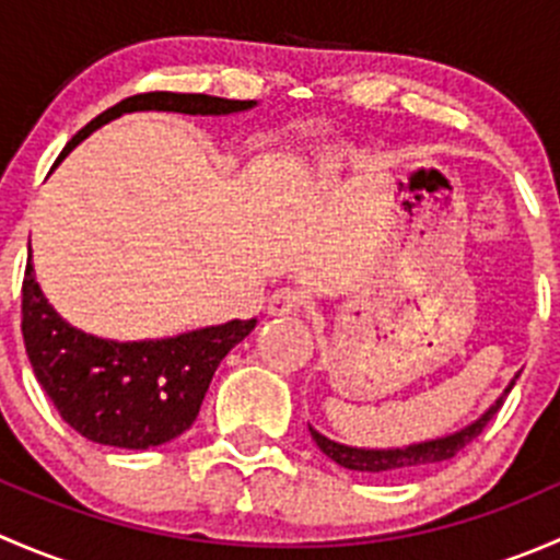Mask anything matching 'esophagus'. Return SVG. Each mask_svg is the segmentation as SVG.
I'll list each match as a JSON object with an SVG mask.
<instances>
[{
	"label": "esophagus",
	"mask_w": 560,
	"mask_h": 560,
	"mask_svg": "<svg viewBox=\"0 0 560 560\" xmlns=\"http://www.w3.org/2000/svg\"><path fill=\"white\" fill-rule=\"evenodd\" d=\"M303 306H306V298H303V292H298V290H279V292H273V295H270L268 314H273V316L298 314Z\"/></svg>",
	"instance_id": "esophagus-1"
}]
</instances>
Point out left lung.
Listing matches in <instances>:
<instances>
[{
    "label": "left lung",
    "instance_id": "obj_1",
    "mask_svg": "<svg viewBox=\"0 0 560 560\" xmlns=\"http://www.w3.org/2000/svg\"><path fill=\"white\" fill-rule=\"evenodd\" d=\"M515 380H512V385L504 389V395H501V398L495 400V404L490 406L477 422H471V425L463 428V431L453 433V436L433 439V442L409 444V447H400V450H358V447H347V444L330 442V439H325L319 431H314V428H308V431H312L316 447L330 457V460H336L338 466L352 468V471L393 474V477H400V474H409V471H417V468L433 466V463L450 460V457H455L463 447H466V444H471L474 439L485 431V425L493 420L495 411L504 406L506 393L515 387Z\"/></svg>",
    "mask_w": 560,
    "mask_h": 560
}]
</instances>
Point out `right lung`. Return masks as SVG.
<instances>
[{"instance_id": "1", "label": "right lung", "mask_w": 560, "mask_h": 560, "mask_svg": "<svg viewBox=\"0 0 560 560\" xmlns=\"http://www.w3.org/2000/svg\"><path fill=\"white\" fill-rule=\"evenodd\" d=\"M252 105L254 100L208 94H135L92 118L67 143L61 156L121 113L175 110L222 116ZM254 325L257 319H233L162 341L118 343L67 325L39 292L32 262L26 265L21 287V332L39 387L54 400L67 425L89 442L107 447H160L191 428L219 363Z\"/></svg>"}]
</instances>
